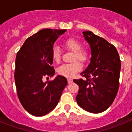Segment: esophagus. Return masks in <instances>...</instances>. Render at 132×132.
Wrapping results in <instances>:
<instances>
[{
	"label": "esophagus",
	"instance_id": "1",
	"mask_svg": "<svg viewBox=\"0 0 132 132\" xmlns=\"http://www.w3.org/2000/svg\"><path fill=\"white\" fill-rule=\"evenodd\" d=\"M67 81H68V83H71L73 82V80L71 79H67Z\"/></svg>",
	"mask_w": 132,
	"mask_h": 132
}]
</instances>
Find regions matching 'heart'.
<instances>
[{
	"instance_id": "1",
	"label": "heart",
	"mask_w": 132,
	"mask_h": 132,
	"mask_svg": "<svg viewBox=\"0 0 132 132\" xmlns=\"http://www.w3.org/2000/svg\"><path fill=\"white\" fill-rule=\"evenodd\" d=\"M63 45L68 50L73 52V62L63 64L57 68V73L66 77H73L82 69V64L78 60L82 63L87 62L88 59V53L87 50L82 48V44L80 41L74 38H69L65 39ZM52 57L53 61L59 63L61 59V53L59 47H53L52 51ZM76 59H78L76 60Z\"/></svg>"
}]
</instances>
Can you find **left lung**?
I'll list each match as a JSON object with an SVG mask.
<instances>
[{
    "instance_id": "8db88e82",
    "label": "left lung",
    "mask_w": 132,
    "mask_h": 132,
    "mask_svg": "<svg viewBox=\"0 0 132 132\" xmlns=\"http://www.w3.org/2000/svg\"><path fill=\"white\" fill-rule=\"evenodd\" d=\"M91 48L90 62L80 73L86 79H74L79 90L77 102L84 110L101 113L114 102L119 88L121 62L112 44L90 31L82 32Z\"/></svg>"
}]
</instances>
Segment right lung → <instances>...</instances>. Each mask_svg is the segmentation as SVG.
<instances>
[{
    "label": "right lung",
    "instance_id": "right-lung-1",
    "mask_svg": "<svg viewBox=\"0 0 132 132\" xmlns=\"http://www.w3.org/2000/svg\"><path fill=\"white\" fill-rule=\"evenodd\" d=\"M66 30L43 29L27 38L17 53L14 71L17 94L21 104L30 114L42 116L57 106L67 79L58 75L44 82V77L55 75L52 51L59 35Z\"/></svg>",
    "mask_w": 132,
    "mask_h": 132
}]
</instances>
